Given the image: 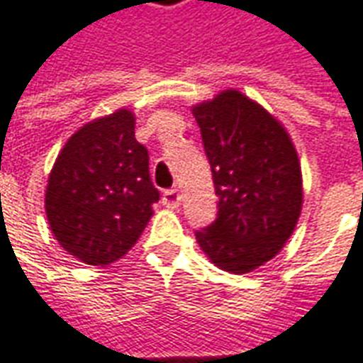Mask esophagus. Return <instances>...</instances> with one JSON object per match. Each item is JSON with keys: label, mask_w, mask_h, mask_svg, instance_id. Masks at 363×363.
Here are the masks:
<instances>
[{"label": "esophagus", "mask_w": 363, "mask_h": 363, "mask_svg": "<svg viewBox=\"0 0 363 363\" xmlns=\"http://www.w3.org/2000/svg\"><path fill=\"white\" fill-rule=\"evenodd\" d=\"M163 204L167 208H177V206L181 204V192L177 189H169L163 192Z\"/></svg>", "instance_id": "esophagus-1"}]
</instances>
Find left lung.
Returning a JSON list of instances; mask_svg holds the SVG:
<instances>
[{"mask_svg": "<svg viewBox=\"0 0 363 363\" xmlns=\"http://www.w3.org/2000/svg\"><path fill=\"white\" fill-rule=\"evenodd\" d=\"M212 167L218 218L196 241L216 267L252 272L286 245L301 213V167L291 138L241 91L192 106Z\"/></svg>", "mask_w": 363, "mask_h": 363, "instance_id": "1", "label": "left lung"}]
</instances>
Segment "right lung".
<instances>
[{
    "label": "right lung",
    "mask_w": 363,
    "mask_h": 363,
    "mask_svg": "<svg viewBox=\"0 0 363 363\" xmlns=\"http://www.w3.org/2000/svg\"><path fill=\"white\" fill-rule=\"evenodd\" d=\"M128 108L87 122L60 151L46 186V218L75 259L104 267L122 259L153 216L159 190L150 153Z\"/></svg>",
    "instance_id": "right-lung-1"
}]
</instances>
